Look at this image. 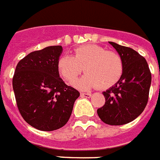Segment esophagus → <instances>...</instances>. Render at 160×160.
Masks as SVG:
<instances>
[{"mask_svg": "<svg viewBox=\"0 0 160 160\" xmlns=\"http://www.w3.org/2000/svg\"><path fill=\"white\" fill-rule=\"evenodd\" d=\"M80 96H84V97H91V93H85V92H84V93H80Z\"/></svg>", "mask_w": 160, "mask_h": 160, "instance_id": "1", "label": "esophagus"}]
</instances>
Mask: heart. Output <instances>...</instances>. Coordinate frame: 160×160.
<instances>
[{
	"label": "heart",
	"instance_id": "obj_1",
	"mask_svg": "<svg viewBox=\"0 0 160 160\" xmlns=\"http://www.w3.org/2000/svg\"><path fill=\"white\" fill-rule=\"evenodd\" d=\"M58 70L69 84L75 82L85 69L86 72L75 85L80 89L100 86L109 89L119 81L123 74L122 58L115 51L96 44L82 45L75 48L73 57L62 56L58 61Z\"/></svg>",
	"mask_w": 160,
	"mask_h": 160
}]
</instances>
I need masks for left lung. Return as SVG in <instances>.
<instances>
[{"instance_id": "1", "label": "left lung", "mask_w": 160, "mask_h": 160, "mask_svg": "<svg viewBox=\"0 0 160 160\" xmlns=\"http://www.w3.org/2000/svg\"><path fill=\"white\" fill-rule=\"evenodd\" d=\"M109 43L122 58L123 74L116 85L103 92L106 102L97 114L105 123L119 126L133 121L143 112L152 76L147 61L137 51L116 42Z\"/></svg>"}]
</instances>
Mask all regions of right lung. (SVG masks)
Segmentation results:
<instances>
[{
    "instance_id": "add662e5",
    "label": "right lung",
    "mask_w": 160,
    "mask_h": 160,
    "mask_svg": "<svg viewBox=\"0 0 160 160\" xmlns=\"http://www.w3.org/2000/svg\"><path fill=\"white\" fill-rule=\"evenodd\" d=\"M63 48L49 46L32 52L18 62L12 86L19 112L41 131L64 126L80 92L59 77L58 61Z\"/></svg>"
}]
</instances>
